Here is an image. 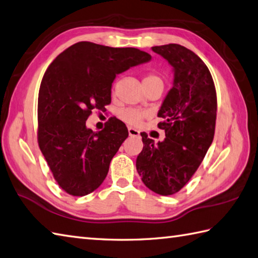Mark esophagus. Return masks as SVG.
I'll return each instance as SVG.
<instances>
[{"mask_svg":"<svg viewBox=\"0 0 258 258\" xmlns=\"http://www.w3.org/2000/svg\"><path fill=\"white\" fill-rule=\"evenodd\" d=\"M128 135L130 136H139L140 132L134 127H128Z\"/></svg>","mask_w":258,"mask_h":258,"instance_id":"esophagus-1","label":"esophagus"}]
</instances>
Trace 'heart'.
I'll return each instance as SVG.
<instances>
[{"mask_svg":"<svg viewBox=\"0 0 258 258\" xmlns=\"http://www.w3.org/2000/svg\"><path fill=\"white\" fill-rule=\"evenodd\" d=\"M143 83H158V84L163 85V80H162V78L159 77V76L150 74V75L145 76L143 79ZM119 117L122 118L125 123L136 125V124H139L141 120H142L143 114L139 112L138 109L126 108V109H123L122 112L119 113Z\"/></svg>","mask_w":258,"mask_h":258,"instance_id":"obj_1","label":"heart"}]
</instances>
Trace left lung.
Listing matches in <instances>:
<instances>
[{"label":"left lung","mask_w":258,"mask_h":258,"mask_svg":"<svg viewBox=\"0 0 258 258\" xmlns=\"http://www.w3.org/2000/svg\"><path fill=\"white\" fill-rule=\"evenodd\" d=\"M172 67L173 86L158 113L165 139L154 143L141 133L144 144L136 170L153 192L170 196L183 188L203 162L214 140L217 96L209 69L183 45L152 47Z\"/></svg>","instance_id":"obj_1"}]
</instances>
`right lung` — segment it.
<instances>
[{"label": "right lung", "mask_w": 258, "mask_h": 258, "mask_svg": "<svg viewBox=\"0 0 258 258\" xmlns=\"http://www.w3.org/2000/svg\"><path fill=\"white\" fill-rule=\"evenodd\" d=\"M135 48H112L82 41L55 58L45 72L38 98L40 150L66 192L82 197L103 183L109 163L128 136L123 122L110 118L105 128L86 127L92 110L112 100L116 75L149 62Z\"/></svg>", "instance_id": "add662e5"}]
</instances>
